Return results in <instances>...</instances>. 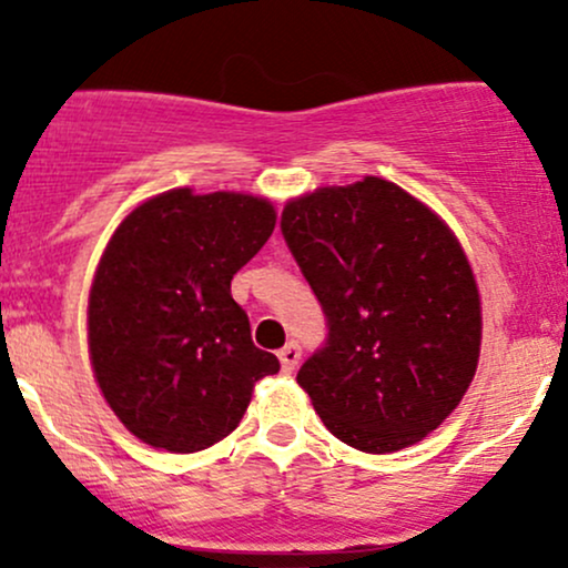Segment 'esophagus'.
<instances>
[{
    "label": "esophagus",
    "mask_w": 568,
    "mask_h": 568,
    "mask_svg": "<svg viewBox=\"0 0 568 568\" xmlns=\"http://www.w3.org/2000/svg\"><path fill=\"white\" fill-rule=\"evenodd\" d=\"M277 357L280 363H283V371H293L298 366V361H302V347H298L296 342L285 344V347L277 352Z\"/></svg>",
    "instance_id": "obj_1"
}]
</instances>
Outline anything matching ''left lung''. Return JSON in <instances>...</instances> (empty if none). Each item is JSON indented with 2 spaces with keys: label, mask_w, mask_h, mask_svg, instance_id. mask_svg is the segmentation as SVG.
Segmentation results:
<instances>
[{
  "label": "left lung",
  "mask_w": 568,
  "mask_h": 568,
  "mask_svg": "<svg viewBox=\"0 0 568 568\" xmlns=\"http://www.w3.org/2000/svg\"><path fill=\"white\" fill-rule=\"evenodd\" d=\"M280 230L328 328L296 376L323 425L368 454L433 433L480 352L478 288L452 230L376 175L288 202Z\"/></svg>",
  "instance_id": "8db88e82"
}]
</instances>
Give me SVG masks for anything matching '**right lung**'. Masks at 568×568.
Returning <instances> with one entry per match:
<instances>
[{
    "label": "right lung",
    "instance_id": "add662e5",
    "mask_svg": "<svg viewBox=\"0 0 568 568\" xmlns=\"http://www.w3.org/2000/svg\"><path fill=\"white\" fill-rule=\"evenodd\" d=\"M275 211L247 194L173 189L114 232L88 306L98 387L135 438L192 454L232 433L280 361L251 338L232 277L262 251Z\"/></svg>",
    "mask_w": 568,
    "mask_h": 568
}]
</instances>
